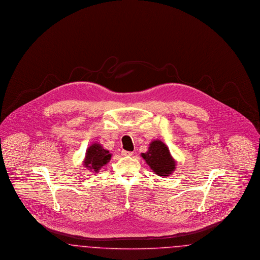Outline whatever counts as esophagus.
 Instances as JSON below:
<instances>
[{"mask_svg": "<svg viewBox=\"0 0 260 260\" xmlns=\"http://www.w3.org/2000/svg\"><path fill=\"white\" fill-rule=\"evenodd\" d=\"M133 152H129V151H125V150H123L122 151V155L123 156H133Z\"/></svg>", "mask_w": 260, "mask_h": 260, "instance_id": "1", "label": "esophagus"}]
</instances>
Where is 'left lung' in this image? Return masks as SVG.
Here are the masks:
<instances>
[{
  "label": "left lung",
  "mask_w": 260,
  "mask_h": 260,
  "mask_svg": "<svg viewBox=\"0 0 260 260\" xmlns=\"http://www.w3.org/2000/svg\"><path fill=\"white\" fill-rule=\"evenodd\" d=\"M141 156L151 170L159 176H170L175 170V161L168 146L161 140L152 141L148 151L142 153Z\"/></svg>",
  "instance_id": "left-lung-1"
}]
</instances>
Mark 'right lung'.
I'll return each mask as SVG.
<instances>
[{
	"label": "right lung",
	"instance_id": "1",
	"mask_svg": "<svg viewBox=\"0 0 260 260\" xmlns=\"http://www.w3.org/2000/svg\"><path fill=\"white\" fill-rule=\"evenodd\" d=\"M111 156L109 151L103 148L101 144L93 143L87 149L84 166L89 169L91 173H98L103 166L110 161Z\"/></svg>",
	"mask_w": 260,
	"mask_h": 260
}]
</instances>
